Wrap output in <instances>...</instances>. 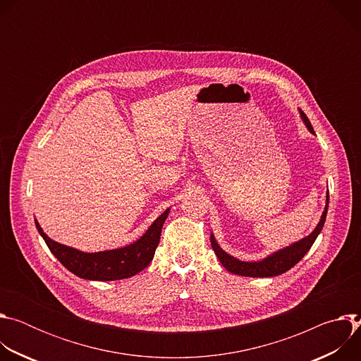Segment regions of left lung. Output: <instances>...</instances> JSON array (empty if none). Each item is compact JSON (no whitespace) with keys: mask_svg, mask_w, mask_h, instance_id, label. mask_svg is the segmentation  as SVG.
Segmentation results:
<instances>
[{"mask_svg":"<svg viewBox=\"0 0 361 361\" xmlns=\"http://www.w3.org/2000/svg\"><path fill=\"white\" fill-rule=\"evenodd\" d=\"M300 116L305 124V127L310 130V133L314 134V130L312 127L310 120L307 118V116L300 110ZM327 209H329V192H327V204H326V209L322 214V219L317 224V227L314 228V231L304 237L302 240L280 250L276 251L274 254L266 257L264 260L262 262H241L234 259L233 255L227 254L216 241L214 235L212 234V247L216 252V255L219 257L220 263L223 264L224 269H227L230 273L233 274H238V276H245V277H276L280 276L286 271H288L291 267H294L302 257L305 255V252L312 248L313 243L316 241L317 235L320 234L324 221H326V216H327Z\"/></svg>","mask_w":361,"mask_h":361,"instance_id":"8db88e82","label":"left lung"}]
</instances>
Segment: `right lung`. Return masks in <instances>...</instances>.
Returning <instances> with one entry per match:
<instances>
[{
	"mask_svg": "<svg viewBox=\"0 0 361 361\" xmlns=\"http://www.w3.org/2000/svg\"><path fill=\"white\" fill-rule=\"evenodd\" d=\"M170 213L167 209L149 228L135 243L123 248L84 252L73 247H67L54 240H51L39 227L35 220V226L49 251L56 255V259L73 274L97 281H113L123 280L135 276L144 270L152 260L154 252L160 243L163 224Z\"/></svg>",
	"mask_w": 361,
	"mask_h": 361,
	"instance_id": "add662e5",
	"label": "right lung"
}]
</instances>
